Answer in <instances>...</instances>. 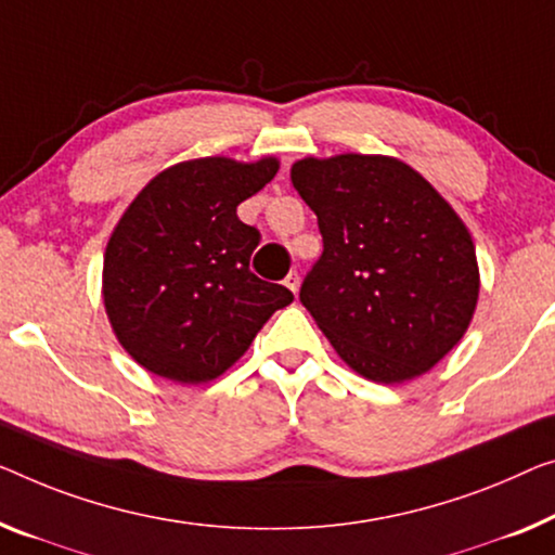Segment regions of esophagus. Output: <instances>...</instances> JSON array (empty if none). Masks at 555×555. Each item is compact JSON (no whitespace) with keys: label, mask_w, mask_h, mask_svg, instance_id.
Returning <instances> with one entry per match:
<instances>
[{"label":"esophagus","mask_w":555,"mask_h":555,"mask_svg":"<svg viewBox=\"0 0 555 555\" xmlns=\"http://www.w3.org/2000/svg\"><path fill=\"white\" fill-rule=\"evenodd\" d=\"M299 274H296V271H292V274H288L286 279H284V284H286V288H288V292H299Z\"/></svg>","instance_id":"obj_1"}]
</instances>
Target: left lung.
Returning <instances> with one entry per match:
<instances>
[{
	"label": "left lung",
	"mask_w": 555,
	"mask_h": 555,
	"mask_svg": "<svg viewBox=\"0 0 555 555\" xmlns=\"http://www.w3.org/2000/svg\"><path fill=\"white\" fill-rule=\"evenodd\" d=\"M292 184L324 236L299 296L338 359L376 384L431 371L466 334L481 288L463 219L396 156H304Z\"/></svg>",
	"instance_id": "1"
}]
</instances>
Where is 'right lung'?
I'll return each instance as SVG.
<instances>
[{"label":"right lung","mask_w":555,"mask_h":555,"mask_svg":"<svg viewBox=\"0 0 555 555\" xmlns=\"http://www.w3.org/2000/svg\"><path fill=\"white\" fill-rule=\"evenodd\" d=\"M276 171V156L179 162L121 214L106 242L102 299L121 349L149 374L209 384L294 301L286 286L251 274L261 236L236 217Z\"/></svg>","instance_id":"add662e5"}]
</instances>
